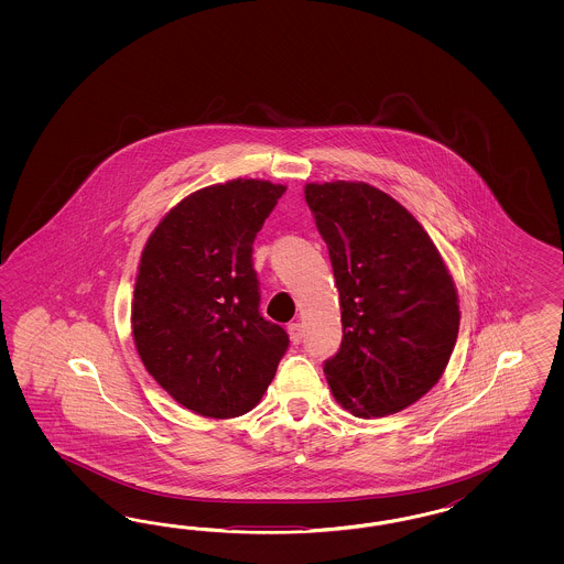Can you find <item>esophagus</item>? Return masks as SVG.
Returning a JSON list of instances; mask_svg holds the SVG:
<instances>
[{
	"mask_svg": "<svg viewBox=\"0 0 564 564\" xmlns=\"http://www.w3.org/2000/svg\"><path fill=\"white\" fill-rule=\"evenodd\" d=\"M288 333H290V339L293 345H300V343H302L304 330H302L300 323H291V325L288 326Z\"/></svg>",
	"mask_w": 564,
	"mask_h": 564,
	"instance_id": "obj_1",
	"label": "esophagus"
}]
</instances>
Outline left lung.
I'll use <instances>...</instances> for the list:
<instances>
[{"mask_svg": "<svg viewBox=\"0 0 564 564\" xmlns=\"http://www.w3.org/2000/svg\"><path fill=\"white\" fill-rule=\"evenodd\" d=\"M341 300L343 341L325 375L358 417L413 405L441 380L459 333V295L405 206L364 182L306 184Z\"/></svg>", "mask_w": 564, "mask_h": 564, "instance_id": "8db88e82", "label": "left lung"}]
</instances>
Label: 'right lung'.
I'll use <instances>...</instances> for the list:
<instances>
[{
	"label": "right lung",
	"instance_id": "obj_1",
	"mask_svg": "<svg viewBox=\"0 0 564 564\" xmlns=\"http://www.w3.org/2000/svg\"><path fill=\"white\" fill-rule=\"evenodd\" d=\"M285 189L241 177L196 189L142 250L132 302L138 356L198 415L254 410L288 351V333L258 312L252 267V243Z\"/></svg>",
	"mask_w": 564,
	"mask_h": 564
}]
</instances>
